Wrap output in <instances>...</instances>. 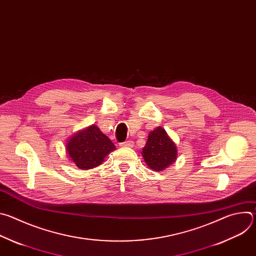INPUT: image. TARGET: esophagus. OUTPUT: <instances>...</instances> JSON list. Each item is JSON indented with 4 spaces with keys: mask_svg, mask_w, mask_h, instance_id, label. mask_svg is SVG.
<instances>
[{
    "mask_svg": "<svg viewBox=\"0 0 256 256\" xmlns=\"http://www.w3.org/2000/svg\"><path fill=\"white\" fill-rule=\"evenodd\" d=\"M120 147H126V148H132L134 146V142L132 140H126L124 142L120 144Z\"/></svg>",
    "mask_w": 256,
    "mask_h": 256,
    "instance_id": "1",
    "label": "esophagus"
}]
</instances>
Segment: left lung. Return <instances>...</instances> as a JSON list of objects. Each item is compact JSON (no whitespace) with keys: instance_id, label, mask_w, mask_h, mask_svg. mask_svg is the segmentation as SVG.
I'll return each instance as SVG.
<instances>
[{"instance_id":"obj_1","label":"left lung","mask_w":256,"mask_h":256,"mask_svg":"<svg viewBox=\"0 0 256 256\" xmlns=\"http://www.w3.org/2000/svg\"><path fill=\"white\" fill-rule=\"evenodd\" d=\"M142 155L151 169L163 171L176 161L177 148L166 130L158 126L149 134Z\"/></svg>"}]
</instances>
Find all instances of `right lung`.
Listing matches in <instances>:
<instances>
[{
  "label": "right lung",
  "instance_id": "obj_1",
  "mask_svg": "<svg viewBox=\"0 0 256 256\" xmlns=\"http://www.w3.org/2000/svg\"><path fill=\"white\" fill-rule=\"evenodd\" d=\"M66 150L72 162L78 168L87 170L102 164L104 158L116 150V146L93 124L72 136Z\"/></svg>",
  "mask_w": 256,
  "mask_h": 256
}]
</instances>
